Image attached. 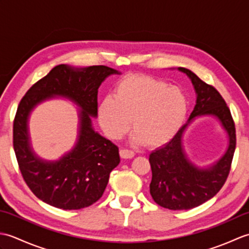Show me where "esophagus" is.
<instances>
[{
    "label": "esophagus",
    "mask_w": 249,
    "mask_h": 249,
    "mask_svg": "<svg viewBox=\"0 0 249 249\" xmlns=\"http://www.w3.org/2000/svg\"><path fill=\"white\" fill-rule=\"evenodd\" d=\"M120 156L124 160H127V158H133L135 156V153L129 150H120Z\"/></svg>",
    "instance_id": "34e87169"
}]
</instances>
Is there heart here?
I'll use <instances>...</instances> for the list:
<instances>
[{
	"label": "heart",
	"mask_w": 249,
	"mask_h": 249,
	"mask_svg": "<svg viewBox=\"0 0 249 249\" xmlns=\"http://www.w3.org/2000/svg\"><path fill=\"white\" fill-rule=\"evenodd\" d=\"M188 99L181 89L145 75H128L118 83L113 96L98 106L105 134L120 139L131 128L134 142L160 146L170 141L184 124Z\"/></svg>",
	"instance_id": "b5f03b06"
}]
</instances>
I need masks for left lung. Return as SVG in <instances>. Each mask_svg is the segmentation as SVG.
Here are the masks:
<instances>
[{"label":"left lung","instance_id":"1","mask_svg":"<svg viewBox=\"0 0 249 249\" xmlns=\"http://www.w3.org/2000/svg\"><path fill=\"white\" fill-rule=\"evenodd\" d=\"M178 70L189 77L197 94L196 106L173 138L150 154L152 181L150 194L155 202L169 210H189L213 198L224 186L229 176L235 151V126L230 109L214 87L203 82L184 67ZM213 115L217 117L230 138L225 154L212 166L199 168L189 162L182 149V136L196 116Z\"/></svg>","mask_w":249,"mask_h":249}]
</instances>
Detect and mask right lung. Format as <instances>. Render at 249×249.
<instances>
[{
    "instance_id": "1",
    "label": "right lung",
    "mask_w": 249,
    "mask_h": 249,
    "mask_svg": "<svg viewBox=\"0 0 249 249\" xmlns=\"http://www.w3.org/2000/svg\"><path fill=\"white\" fill-rule=\"evenodd\" d=\"M112 73L119 71L104 65L75 68L61 64L21 99L14 120V150L24 182L44 202L63 210H80L103 196L110 172L120 163L119 147L93 129L92 116H97L98 88ZM56 96L71 99L81 108L79 135L71 152L59 161L47 162L31 150L27 121L37 104Z\"/></svg>"
}]
</instances>
